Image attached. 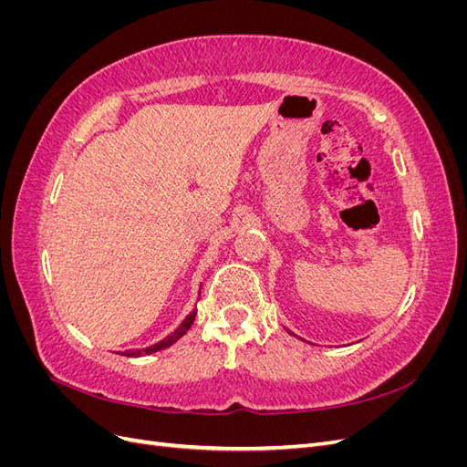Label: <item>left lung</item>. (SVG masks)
Instances as JSON below:
<instances>
[{"mask_svg":"<svg viewBox=\"0 0 467 467\" xmlns=\"http://www.w3.org/2000/svg\"><path fill=\"white\" fill-rule=\"evenodd\" d=\"M286 331H288V329H286ZM288 333H290V335H294V333H292V331H288ZM294 337H296V335H294ZM302 341H304V338H302Z\"/></svg>","mask_w":467,"mask_h":467,"instance_id":"8db88e82","label":"left lung"}]
</instances>
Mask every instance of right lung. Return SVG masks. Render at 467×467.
<instances>
[{"mask_svg":"<svg viewBox=\"0 0 467 467\" xmlns=\"http://www.w3.org/2000/svg\"><path fill=\"white\" fill-rule=\"evenodd\" d=\"M199 296H201V292H199ZM194 317H196V309H192V312L181 321V325L179 327L171 333V335H167L165 338H161V341H158V343H153V345H150V347H146V348H134V350H126V352H122V357H130V358H138V357H148V355H153V352H158V350H163V348H167V347H171L173 343H177L179 338L185 335L189 329H191V325H192V321H194Z\"/></svg>","mask_w":467,"mask_h":467,"instance_id":"right-lung-1","label":"right lung"}]
</instances>
